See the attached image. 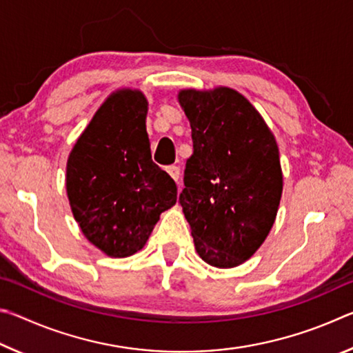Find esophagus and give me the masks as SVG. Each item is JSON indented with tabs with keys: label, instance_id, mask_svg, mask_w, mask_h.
<instances>
[{
	"label": "esophagus",
	"instance_id": "obj_1",
	"mask_svg": "<svg viewBox=\"0 0 353 353\" xmlns=\"http://www.w3.org/2000/svg\"><path fill=\"white\" fill-rule=\"evenodd\" d=\"M166 172H168L172 181H176V182L179 181V177H181V170H179V166H176V165L168 166V168H166Z\"/></svg>",
	"mask_w": 353,
	"mask_h": 353
}]
</instances>
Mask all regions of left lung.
<instances>
[{
    "label": "left lung",
    "mask_w": 353,
    "mask_h": 353,
    "mask_svg": "<svg viewBox=\"0 0 353 353\" xmlns=\"http://www.w3.org/2000/svg\"><path fill=\"white\" fill-rule=\"evenodd\" d=\"M193 155L179 194L194 248L216 268H234L270 234L283 177L276 139L260 113L232 88L179 93Z\"/></svg>",
    "instance_id": "left-lung-1"
}]
</instances>
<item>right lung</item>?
I'll use <instances>...</instances> for the list:
<instances>
[{
	"mask_svg": "<svg viewBox=\"0 0 353 353\" xmlns=\"http://www.w3.org/2000/svg\"><path fill=\"white\" fill-rule=\"evenodd\" d=\"M141 92L113 93L76 141L67 163V193L82 234L110 256L140 250L177 187L152 162Z\"/></svg>",
	"mask_w": 353,
	"mask_h": 353,
	"instance_id": "add662e5",
	"label": "right lung"
}]
</instances>
